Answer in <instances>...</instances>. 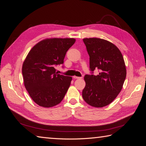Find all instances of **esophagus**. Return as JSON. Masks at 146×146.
Here are the masks:
<instances>
[{
  "mask_svg": "<svg viewBox=\"0 0 146 146\" xmlns=\"http://www.w3.org/2000/svg\"><path fill=\"white\" fill-rule=\"evenodd\" d=\"M73 78H75V79H80V78H82V77H77V76H74Z\"/></svg>",
  "mask_w": 146,
  "mask_h": 146,
  "instance_id": "34e87169",
  "label": "esophagus"
}]
</instances>
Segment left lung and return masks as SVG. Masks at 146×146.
<instances>
[{"label": "left lung", "instance_id": "obj_1", "mask_svg": "<svg viewBox=\"0 0 146 146\" xmlns=\"http://www.w3.org/2000/svg\"><path fill=\"white\" fill-rule=\"evenodd\" d=\"M90 56L91 74L84 77L86 86L83 99L92 107L101 108L111 104L121 92L126 77L123 56L119 48L105 39H83ZM96 69L99 72L94 75Z\"/></svg>", "mask_w": 146, "mask_h": 146}]
</instances>
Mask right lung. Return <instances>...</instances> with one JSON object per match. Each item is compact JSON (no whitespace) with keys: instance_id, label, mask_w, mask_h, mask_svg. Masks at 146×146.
Wrapping results in <instances>:
<instances>
[{"instance_id":"right-lung-1","label":"right lung","mask_w":146,"mask_h":146,"mask_svg":"<svg viewBox=\"0 0 146 146\" xmlns=\"http://www.w3.org/2000/svg\"><path fill=\"white\" fill-rule=\"evenodd\" d=\"M74 38L46 39L30 50L23 65L24 85L31 98L45 108L60 104L67 92L72 77L57 74L55 67L62 64Z\"/></svg>"}]
</instances>
